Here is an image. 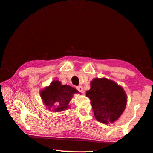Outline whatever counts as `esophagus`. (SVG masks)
<instances>
[{"label": "esophagus", "mask_w": 153, "mask_h": 153, "mask_svg": "<svg viewBox=\"0 0 153 153\" xmlns=\"http://www.w3.org/2000/svg\"><path fill=\"white\" fill-rule=\"evenodd\" d=\"M76 88L79 92H80V93H84V88H83V87H82V86H77V87H76Z\"/></svg>", "instance_id": "obj_1"}]
</instances>
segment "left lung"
Returning a JSON list of instances; mask_svg holds the SVG:
<instances>
[{"instance_id": "8db88e82", "label": "left lung", "mask_w": 153, "mask_h": 153, "mask_svg": "<svg viewBox=\"0 0 153 153\" xmlns=\"http://www.w3.org/2000/svg\"><path fill=\"white\" fill-rule=\"evenodd\" d=\"M91 99L94 117L104 124L118 120L127 105V94L122 87L107 78H94L86 91Z\"/></svg>"}]
</instances>
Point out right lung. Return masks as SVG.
Returning a JSON list of instances; mask_svg holds the SVG:
<instances>
[{
	"mask_svg": "<svg viewBox=\"0 0 153 153\" xmlns=\"http://www.w3.org/2000/svg\"><path fill=\"white\" fill-rule=\"evenodd\" d=\"M79 93L76 88L69 85H62L60 82L54 80L49 86L40 92L43 102L48 110L59 112L69 108V102L75 93Z\"/></svg>",
	"mask_w": 153,
	"mask_h": 153,
	"instance_id": "obj_1",
	"label": "right lung"
}]
</instances>
